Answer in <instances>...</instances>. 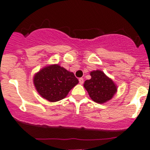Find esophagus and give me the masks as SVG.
<instances>
[{"mask_svg":"<svg viewBox=\"0 0 150 150\" xmlns=\"http://www.w3.org/2000/svg\"><path fill=\"white\" fill-rule=\"evenodd\" d=\"M83 78H79V83H80V84H83Z\"/></svg>","mask_w":150,"mask_h":150,"instance_id":"1","label":"esophagus"}]
</instances>
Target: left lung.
<instances>
[{
  "label": "left lung",
  "instance_id": "obj_1",
  "mask_svg": "<svg viewBox=\"0 0 150 150\" xmlns=\"http://www.w3.org/2000/svg\"><path fill=\"white\" fill-rule=\"evenodd\" d=\"M91 78L86 80L83 86L93 102L98 104L106 103L111 100L117 91V85L102 70L91 71Z\"/></svg>",
  "mask_w": 150,
  "mask_h": 150
}]
</instances>
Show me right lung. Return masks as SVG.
<instances>
[{
  "label": "right lung",
  "instance_id": "1",
  "mask_svg": "<svg viewBox=\"0 0 150 150\" xmlns=\"http://www.w3.org/2000/svg\"><path fill=\"white\" fill-rule=\"evenodd\" d=\"M78 83L73 72L58 64L43 67L33 77V84L38 93L50 102L64 99Z\"/></svg>",
  "mask_w": 150,
  "mask_h": 150
}]
</instances>
